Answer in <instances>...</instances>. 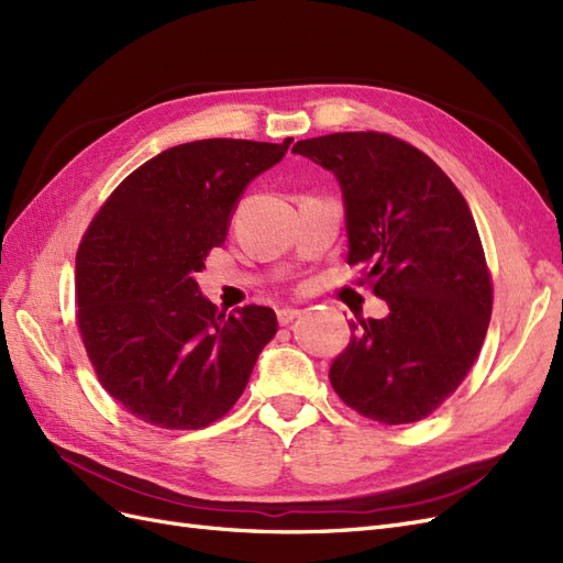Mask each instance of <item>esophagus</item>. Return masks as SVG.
Returning <instances> with one entry per match:
<instances>
[{
	"label": "esophagus",
	"instance_id": "esophagus-1",
	"mask_svg": "<svg viewBox=\"0 0 563 563\" xmlns=\"http://www.w3.org/2000/svg\"><path fill=\"white\" fill-rule=\"evenodd\" d=\"M298 317H300V312L294 310V308H282V310L277 312V319H279L282 327H288V323H291V321L298 319Z\"/></svg>",
	"mask_w": 563,
	"mask_h": 563
}]
</instances>
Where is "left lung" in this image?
Listing matches in <instances>:
<instances>
[{
	"mask_svg": "<svg viewBox=\"0 0 563 563\" xmlns=\"http://www.w3.org/2000/svg\"><path fill=\"white\" fill-rule=\"evenodd\" d=\"M294 152L338 178L347 263L389 308L350 323L354 335L329 371L335 395L383 424L428 418L465 380L493 310L465 197L424 152L389 133L319 135Z\"/></svg>",
	"mask_w": 563,
	"mask_h": 563,
	"instance_id": "left-lung-1",
	"label": "left lung"
}]
</instances>
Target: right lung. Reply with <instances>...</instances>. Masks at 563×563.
<instances>
[{
    "instance_id": "1",
    "label": "right lung",
    "mask_w": 563,
    "mask_h": 563,
    "mask_svg": "<svg viewBox=\"0 0 563 563\" xmlns=\"http://www.w3.org/2000/svg\"><path fill=\"white\" fill-rule=\"evenodd\" d=\"M291 139H209L135 168L93 216L77 249V327L108 395L155 428L199 430L242 397L277 314H230L195 282L228 236L246 185L282 162Z\"/></svg>"
}]
</instances>
